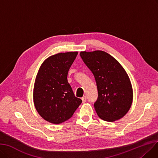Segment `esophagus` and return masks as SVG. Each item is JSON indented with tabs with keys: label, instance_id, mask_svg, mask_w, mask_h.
I'll return each mask as SVG.
<instances>
[{
	"label": "esophagus",
	"instance_id": "esophagus-1",
	"mask_svg": "<svg viewBox=\"0 0 158 158\" xmlns=\"http://www.w3.org/2000/svg\"><path fill=\"white\" fill-rule=\"evenodd\" d=\"M86 100H87V98H86V97H83L82 98H81V100H82V102L83 103H84V102H86Z\"/></svg>",
	"mask_w": 158,
	"mask_h": 158
}]
</instances>
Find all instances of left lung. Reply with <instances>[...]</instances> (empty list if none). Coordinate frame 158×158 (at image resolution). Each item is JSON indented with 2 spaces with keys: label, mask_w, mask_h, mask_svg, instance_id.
<instances>
[{
  "label": "left lung",
  "mask_w": 158,
  "mask_h": 158,
  "mask_svg": "<svg viewBox=\"0 0 158 158\" xmlns=\"http://www.w3.org/2000/svg\"><path fill=\"white\" fill-rule=\"evenodd\" d=\"M80 55L96 81L98 95L94 107L98 116L108 122L123 117L133 101L131 84L124 69L102 50L84 51Z\"/></svg>",
  "instance_id": "8db88e82"
}]
</instances>
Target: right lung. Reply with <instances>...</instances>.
<instances>
[{
	"label": "right lung",
	"mask_w": 158,
	"mask_h": 158,
	"mask_svg": "<svg viewBox=\"0 0 158 158\" xmlns=\"http://www.w3.org/2000/svg\"><path fill=\"white\" fill-rule=\"evenodd\" d=\"M78 52L58 53L43 61L33 92L35 108L45 121L58 124L70 118L81 104L68 83L67 74Z\"/></svg>",
	"instance_id": "right-lung-1"
}]
</instances>
